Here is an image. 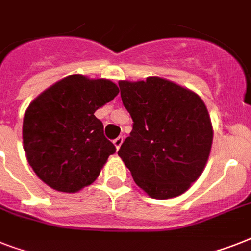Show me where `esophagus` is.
<instances>
[{
    "instance_id": "34e87169",
    "label": "esophagus",
    "mask_w": 251,
    "mask_h": 251,
    "mask_svg": "<svg viewBox=\"0 0 251 251\" xmlns=\"http://www.w3.org/2000/svg\"><path fill=\"white\" fill-rule=\"evenodd\" d=\"M122 142H124V138H122V137H117V138H116V139H114L113 145L116 146V149L118 150V149H120V147H121Z\"/></svg>"
}]
</instances>
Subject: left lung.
<instances>
[{"label": "left lung", "instance_id": "1", "mask_svg": "<svg viewBox=\"0 0 251 251\" xmlns=\"http://www.w3.org/2000/svg\"><path fill=\"white\" fill-rule=\"evenodd\" d=\"M133 130L118 150L138 186L152 198L178 197L202 175L212 126L198 95L169 80L118 83Z\"/></svg>", "mask_w": 251, "mask_h": 251}]
</instances>
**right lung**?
I'll list each match as a JSON object with an SVG mask.
<instances>
[{
    "instance_id": "obj_1",
    "label": "right lung",
    "mask_w": 251,
    "mask_h": 251,
    "mask_svg": "<svg viewBox=\"0 0 251 251\" xmlns=\"http://www.w3.org/2000/svg\"><path fill=\"white\" fill-rule=\"evenodd\" d=\"M118 92L110 80L70 75L29 104L23 147L29 165L48 186L75 193L98 178L116 147L94 113Z\"/></svg>"
}]
</instances>
